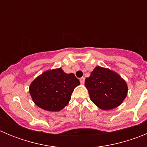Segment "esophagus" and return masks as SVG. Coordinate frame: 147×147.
<instances>
[{
    "instance_id": "1",
    "label": "esophagus",
    "mask_w": 147,
    "mask_h": 147,
    "mask_svg": "<svg viewBox=\"0 0 147 147\" xmlns=\"http://www.w3.org/2000/svg\"><path fill=\"white\" fill-rule=\"evenodd\" d=\"M85 77H82L80 78V82H81V84H84V82H85Z\"/></svg>"
}]
</instances>
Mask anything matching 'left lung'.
<instances>
[{
	"label": "left lung",
	"mask_w": 147,
	"mask_h": 147,
	"mask_svg": "<svg viewBox=\"0 0 147 147\" xmlns=\"http://www.w3.org/2000/svg\"><path fill=\"white\" fill-rule=\"evenodd\" d=\"M85 87L90 98L100 109L112 110L117 107L126 98L128 88L117 73L97 66L85 80Z\"/></svg>",
	"instance_id": "1"
}]
</instances>
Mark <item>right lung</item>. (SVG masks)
<instances>
[{"label":"right lung","instance_id":"add662e5","mask_svg":"<svg viewBox=\"0 0 147 147\" xmlns=\"http://www.w3.org/2000/svg\"><path fill=\"white\" fill-rule=\"evenodd\" d=\"M80 80L74 74H66L61 67L42 73L32 82L29 93L39 107L48 111H59L68 104Z\"/></svg>","mask_w":147,"mask_h":147}]
</instances>
